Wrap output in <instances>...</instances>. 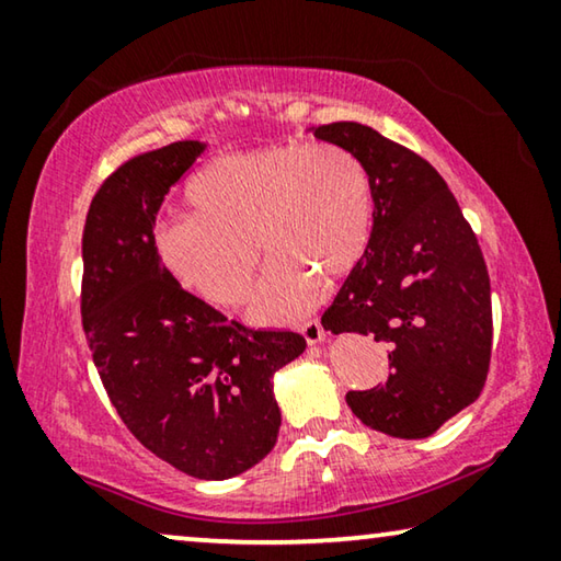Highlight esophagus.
Here are the masks:
<instances>
[{"label": "esophagus", "mask_w": 561, "mask_h": 561, "mask_svg": "<svg viewBox=\"0 0 561 561\" xmlns=\"http://www.w3.org/2000/svg\"><path fill=\"white\" fill-rule=\"evenodd\" d=\"M301 334L307 339V344H319V341L327 339V331L317 319H309L307 324H301Z\"/></svg>", "instance_id": "obj_1"}]
</instances>
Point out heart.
Returning <instances> with one entry per match:
<instances>
[{
  "label": "heart",
  "instance_id": "heart-1",
  "mask_svg": "<svg viewBox=\"0 0 561 561\" xmlns=\"http://www.w3.org/2000/svg\"><path fill=\"white\" fill-rule=\"evenodd\" d=\"M193 213L156 225L158 260L180 287L220 307L252 291L262 250L272 262L252 317L291 321L364 260L374 232L366 165L336 144H279L213 160L185 190Z\"/></svg>",
  "mask_w": 561,
  "mask_h": 561
}]
</instances>
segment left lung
<instances>
[{
  "label": "left lung",
  "mask_w": 561,
  "mask_h": 561,
  "mask_svg": "<svg viewBox=\"0 0 561 561\" xmlns=\"http://www.w3.org/2000/svg\"><path fill=\"white\" fill-rule=\"evenodd\" d=\"M314 136L351 150L374 187L371 242L321 324L383 341L391 374L348 391L346 403L374 431L428 438L478 401L490 371V274L478 237L438 170L411 148L351 121Z\"/></svg>",
  "instance_id": "left-lung-1"
}]
</instances>
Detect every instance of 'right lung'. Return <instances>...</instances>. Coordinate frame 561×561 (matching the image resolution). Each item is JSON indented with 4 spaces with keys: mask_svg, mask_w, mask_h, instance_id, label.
<instances>
[{
    "mask_svg": "<svg viewBox=\"0 0 561 561\" xmlns=\"http://www.w3.org/2000/svg\"><path fill=\"white\" fill-rule=\"evenodd\" d=\"M201 150L197 140H178L103 180L83 225L81 324L133 438L180 472L225 480L277 443L272 376L307 341L227 319L160 264L156 215Z\"/></svg>",
    "mask_w": 561,
    "mask_h": 561,
    "instance_id": "add662e5",
    "label": "right lung"
}]
</instances>
